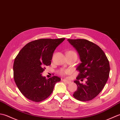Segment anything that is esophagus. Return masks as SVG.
I'll return each instance as SVG.
<instances>
[{"instance_id": "34e87169", "label": "esophagus", "mask_w": 120, "mask_h": 120, "mask_svg": "<svg viewBox=\"0 0 120 120\" xmlns=\"http://www.w3.org/2000/svg\"><path fill=\"white\" fill-rule=\"evenodd\" d=\"M62 81H63V82L66 83L67 84H70V83H71V82L70 81H68V80H66V79H63Z\"/></svg>"}]
</instances>
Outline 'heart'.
I'll use <instances>...</instances> for the list:
<instances>
[{
    "mask_svg": "<svg viewBox=\"0 0 120 120\" xmlns=\"http://www.w3.org/2000/svg\"><path fill=\"white\" fill-rule=\"evenodd\" d=\"M67 54H73V55H77L74 51H69L67 52ZM70 72V70L69 69H61L59 70V74L62 75H65L67 74H69Z\"/></svg>",
    "mask_w": 120,
    "mask_h": 120,
    "instance_id": "heart-1",
    "label": "heart"
}]
</instances>
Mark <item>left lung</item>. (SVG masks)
<instances>
[{
  "label": "left lung",
  "instance_id": "left-lung-1",
  "mask_svg": "<svg viewBox=\"0 0 120 120\" xmlns=\"http://www.w3.org/2000/svg\"><path fill=\"white\" fill-rule=\"evenodd\" d=\"M79 53L81 63L77 70L80 72L74 82L77 90L73 96L80 101H89L101 92L108 80L110 65L104 52L96 44L83 39L67 40ZM87 80L85 84L79 80Z\"/></svg>",
  "mask_w": 120,
  "mask_h": 120
}]
</instances>
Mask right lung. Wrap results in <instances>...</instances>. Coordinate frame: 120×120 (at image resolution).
<instances>
[{
  "mask_svg": "<svg viewBox=\"0 0 120 120\" xmlns=\"http://www.w3.org/2000/svg\"><path fill=\"white\" fill-rule=\"evenodd\" d=\"M65 38L40 39L28 43L19 51L14 60L13 77L18 89L27 98L40 102L50 96L57 76L46 79L42 73L45 66L51 64L53 53Z\"/></svg>",
  "mask_w": 120,
  "mask_h": 120,
  "instance_id": "right-lung-1",
  "label": "right lung"
}]
</instances>
